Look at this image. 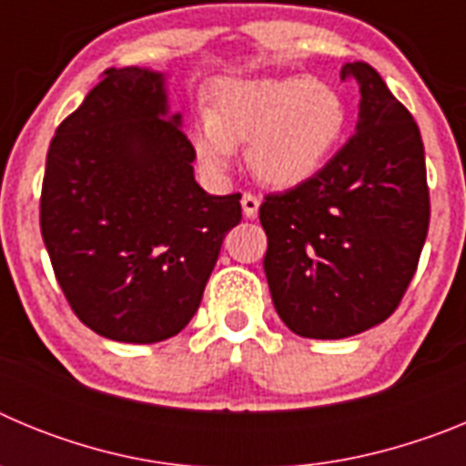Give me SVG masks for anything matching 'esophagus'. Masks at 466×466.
Masks as SVG:
<instances>
[{
    "instance_id": "1",
    "label": "esophagus",
    "mask_w": 466,
    "mask_h": 466,
    "mask_svg": "<svg viewBox=\"0 0 466 466\" xmlns=\"http://www.w3.org/2000/svg\"><path fill=\"white\" fill-rule=\"evenodd\" d=\"M242 212H245L247 219H254L258 214V198L254 193H242Z\"/></svg>"
}]
</instances>
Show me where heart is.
<instances>
[{
	"instance_id": "b5f03b06",
	"label": "heart",
	"mask_w": 466,
	"mask_h": 466,
	"mask_svg": "<svg viewBox=\"0 0 466 466\" xmlns=\"http://www.w3.org/2000/svg\"><path fill=\"white\" fill-rule=\"evenodd\" d=\"M345 126L339 90L310 76L224 81L214 90L212 114L193 123L191 142L212 177L226 175L238 144L249 142L247 166L263 184L296 187L324 166Z\"/></svg>"
}]
</instances>
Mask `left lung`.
<instances>
[{
    "label": "left lung",
    "instance_id": "obj_1",
    "mask_svg": "<svg viewBox=\"0 0 466 466\" xmlns=\"http://www.w3.org/2000/svg\"><path fill=\"white\" fill-rule=\"evenodd\" d=\"M357 133L322 170L268 193L263 270L279 319L303 339H348L397 310L430 228L425 147L410 111L366 63Z\"/></svg>",
    "mask_w": 466,
    "mask_h": 466
}]
</instances>
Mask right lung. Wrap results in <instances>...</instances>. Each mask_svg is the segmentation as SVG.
Segmentation results:
<instances>
[{
	"label": "right lung",
	"instance_id": "right-lung-1",
	"mask_svg": "<svg viewBox=\"0 0 466 466\" xmlns=\"http://www.w3.org/2000/svg\"><path fill=\"white\" fill-rule=\"evenodd\" d=\"M166 76L111 67L56 130L41 187V236L74 315L118 343H158L196 315L240 193L193 177Z\"/></svg>",
	"mask_w": 466,
	"mask_h": 466
}]
</instances>
